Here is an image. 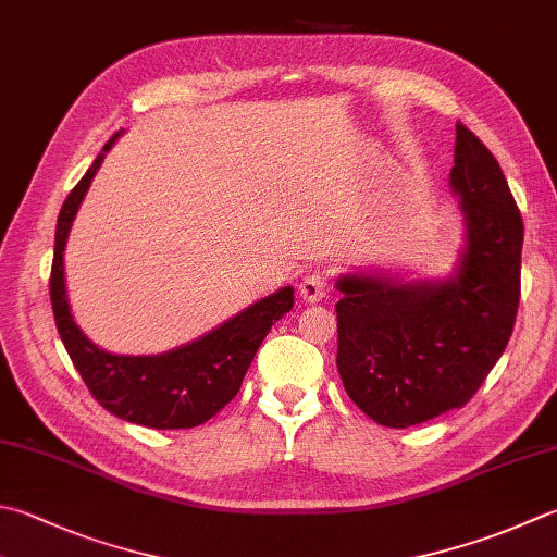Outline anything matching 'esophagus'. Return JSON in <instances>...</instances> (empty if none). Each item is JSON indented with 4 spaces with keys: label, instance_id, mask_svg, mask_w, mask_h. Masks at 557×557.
I'll list each match as a JSON object with an SVG mask.
<instances>
[{
    "label": "esophagus",
    "instance_id": "34e87169",
    "mask_svg": "<svg viewBox=\"0 0 557 557\" xmlns=\"http://www.w3.org/2000/svg\"><path fill=\"white\" fill-rule=\"evenodd\" d=\"M325 292H329V280L323 275H307L299 285V297L307 304L321 301L325 297Z\"/></svg>",
    "mask_w": 557,
    "mask_h": 557
}]
</instances>
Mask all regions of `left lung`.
I'll return each mask as SVG.
<instances>
[{
    "mask_svg": "<svg viewBox=\"0 0 557 557\" xmlns=\"http://www.w3.org/2000/svg\"><path fill=\"white\" fill-rule=\"evenodd\" d=\"M451 193L463 246L446 277L352 270L335 280L337 372L355 406L403 430L463 408L515 329L524 222L497 159L456 125Z\"/></svg>",
    "mask_w": 557,
    "mask_h": 557,
    "instance_id": "left-lung-1",
    "label": "left lung"
}]
</instances>
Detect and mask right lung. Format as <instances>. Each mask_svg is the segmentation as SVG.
Listing matches in <instances>:
<instances>
[{
	"label": "right lung",
	"mask_w": 557,
	"mask_h": 557,
	"mask_svg": "<svg viewBox=\"0 0 557 557\" xmlns=\"http://www.w3.org/2000/svg\"><path fill=\"white\" fill-rule=\"evenodd\" d=\"M120 135L123 133L106 141L101 154L74 185L60 210L50 272L54 325L91 396L115 418L151 430L198 428L238 394L260 343L275 321L294 307V289L272 292L210 333L159 355H115L94 345L72 315L64 280V248L84 195Z\"/></svg>",
	"instance_id": "1"
}]
</instances>
